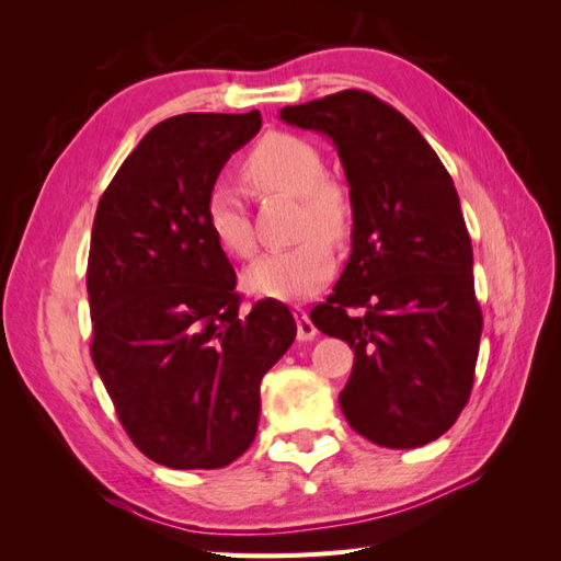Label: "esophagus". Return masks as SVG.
Segmentation results:
<instances>
[{
	"label": "esophagus",
	"mask_w": 561,
	"mask_h": 561,
	"mask_svg": "<svg viewBox=\"0 0 561 561\" xmlns=\"http://www.w3.org/2000/svg\"><path fill=\"white\" fill-rule=\"evenodd\" d=\"M293 313H295V320H297V339H299V342H309V339H313L316 332H318L316 325L311 322V318H309V313L304 311L301 307H295Z\"/></svg>",
	"instance_id": "1"
}]
</instances>
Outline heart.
Returning <instances> with one entry per match:
<instances>
[{"label":"heart","mask_w":561,"mask_h":561,"mask_svg":"<svg viewBox=\"0 0 561 561\" xmlns=\"http://www.w3.org/2000/svg\"><path fill=\"white\" fill-rule=\"evenodd\" d=\"M320 151L293 133H268L250 149L241 178L257 196L297 198L295 245L268 252L245 271L252 293L274 299H299L316 293L334 274V252L324 237L342 241L353 225V203L342 184L325 178ZM206 222L213 239L233 257H250L257 248L248 210L233 192L219 186L208 198ZM325 232L324 237L314 231Z\"/></svg>","instance_id":"b5f03b06"}]
</instances>
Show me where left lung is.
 <instances>
[{
  "label": "left lung",
  "instance_id": "obj_1",
  "mask_svg": "<svg viewBox=\"0 0 561 561\" xmlns=\"http://www.w3.org/2000/svg\"><path fill=\"white\" fill-rule=\"evenodd\" d=\"M325 133L351 186V257L313 325L353 348L339 404L351 428L390 449L428 445L470 398L482 311L456 186L416 126L348 89L283 107Z\"/></svg>",
  "mask_w": 561,
  "mask_h": 561
}]
</instances>
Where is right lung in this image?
<instances>
[{
	"mask_svg": "<svg viewBox=\"0 0 561 561\" xmlns=\"http://www.w3.org/2000/svg\"><path fill=\"white\" fill-rule=\"evenodd\" d=\"M260 128L257 110L165 118L95 210L91 358L133 445L168 468H225L252 445L262 377L297 334L283 301L243 309L206 222L219 171Z\"/></svg>",
	"mask_w": 561,
	"mask_h": 561,
	"instance_id": "right-lung-1",
	"label": "right lung"
}]
</instances>
